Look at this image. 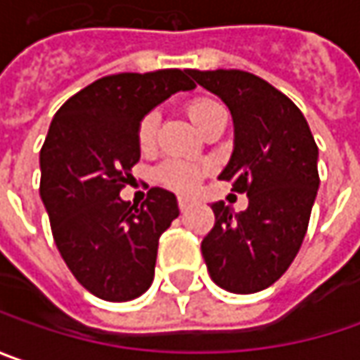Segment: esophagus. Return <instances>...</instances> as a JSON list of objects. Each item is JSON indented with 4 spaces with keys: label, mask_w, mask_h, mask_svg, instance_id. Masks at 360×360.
I'll return each instance as SVG.
<instances>
[{
    "label": "esophagus",
    "mask_w": 360,
    "mask_h": 360,
    "mask_svg": "<svg viewBox=\"0 0 360 360\" xmlns=\"http://www.w3.org/2000/svg\"><path fill=\"white\" fill-rule=\"evenodd\" d=\"M189 205H191V201H189L187 197H179V210L181 211H187L189 210Z\"/></svg>",
    "instance_id": "obj_1"
}]
</instances>
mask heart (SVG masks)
<instances>
[{
    "instance_id": "heart-1",
    "label": "heart",
    "mask_w": 360,
    "mask_h": 360,
    "mask_svg": "<svg viewBox=\"0 0 360 360\" xmlns=\"http://www.w3.org/2000/svg\"><path fill=\"white\" fill-rule=\"evenodd\" d=\"M221 108V104L211 98H195L187 104V115L195 122L197 129H201L211 117L213 112H217ZM157 129H159V115L153 110L147 112L139 122V131H136V139L141 149H150L155 145V136H157ZM205 173V169L201 165L189 163L183 159H167L157 167V179L163 183L165 187L175 189L181 193H189L197 187V183L201 181Z\"/></svg>"
}]
</instances>
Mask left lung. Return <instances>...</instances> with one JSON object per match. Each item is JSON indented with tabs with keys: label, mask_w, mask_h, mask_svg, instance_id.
Wrapping results in <instances>:
<instances>
[{
	"label": "left lung",
	"mask_w": 360,
	"mask_h": 360,
	"mask_svg": "<svg viewBox=\"0 0 360 360\" xmlns=\"http://www.w3.org/2000/svg\"><path fill=\"white\" fill-rule=\"evenodd\" d=\"M226 102L233 153L219 179L248 195V210L211 205L215 226L201 242L211 280L233 294L272 286L296 258L319 191V147L300 108L243 70H189Z\"/></svg>",
	"instance_id": "left-lung-1"
}]
</instances>
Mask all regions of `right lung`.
<instances>
[{"instance_id":"right-lung-1","label":"right lung","mask_w":360,"mask_h":360,"mask_svg":"<svg viewBox=\"0 0 360 360\" xmlns=\"http://www.w3.org/2000/svg\"><path fill=\"white\" fill-rule=\"evenodd\" d=\"M189 76L177 68L104 76L62 104L39 150V195L58 252L102 300H134L153 284L159 238L179 215L177 197L153 187L139 205L122 201L120 189L141 159V118L193 90Z\"/></svg>"}]
</instances>
